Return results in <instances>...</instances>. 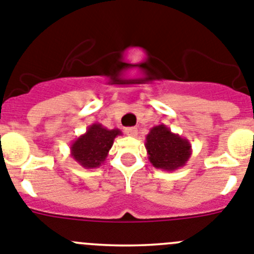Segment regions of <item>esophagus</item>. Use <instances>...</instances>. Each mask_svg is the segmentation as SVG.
Here are the masks:
<instances>
[{
	"instance_id": "1",
	"label": "esophagus",
	"mask_w": 254,
	"mask_h": 254,
	"mask_svg": "<svg viewBox=\"0 0 254 254\" xmlns=\"http://www.w3.org/2000/svg\"><path fill=\"white\" fill-rule=\"evenodd\" d=\"M125 133L127 134V136L136 137L137 134H138V131H137L136 127H127V128L125 129Z\"/></svg>"
}]
</instances>
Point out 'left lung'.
I'll return each mask as SVG.
<instances>
[{
  "instance_id": "obj_1",
  "label": "left lung",
  "mask_w": 254,
  "mask_h": 254,
  "mask_svg": "<svg viewBox=\"0 0 254 254\" xmlns=\"http://www.w3.org/2000/svg\"><path fill=\"white\" fill-rule=\"evenodd\" d=\"M145 147L152 166L165 171H175L185 166L191 156L189 139L171 132L165 125L155 126L150 129Z\"/></svg>"
}]
</instances>
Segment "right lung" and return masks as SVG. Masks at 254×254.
<instances>
[{
  "label": "right lung",
  "mask_w": 254,
  "mask_h": 254,
  "mask_svg": "<svg viewBox=\"0 0 254 254\" xmlns=\"http://www.w3.org/2000/svg\"><path fill=\"white\" fill-rule=\"evenodd\" d=\"M121 134V129H108L101 123H93L71 142L70 156L84 169H97L106 161L115 138Z\"/></svg>",
  "instance_id": "right-lung-1"
}]
</instances>
